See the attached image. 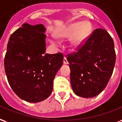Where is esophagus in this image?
I'll list each match as a JSON object with an SVG mask.
<instances>
[{
  "instance_id": "obj_1",
  "label": "esophagus",
  "mask_w": 122,
  "mask_h": 122,
  "mask_svg": "<svg viewBox=\"0 0 122 122\" xmlns=\"http://www.w3.org/2000/svg\"><path fill=\"white\" fill-rule=\"evenodd\" d=\"M63 62H64V64H68V62H67V58L66 57L64 58V60H63Z\"/></svg>"
}]
</instances>
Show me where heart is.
<instances>
[{
	"label": "heart",
	"instance_id": "obj_1",
	"mask_svg": "<svg viewBox=\"0 0 122 122\" xmlns=\"http://www.w3.org/2000/svg\"><path fill=\"white\" fill-rule=\"evenodd\" d=\"M91 32V26L88 23L77 22L70 24L64 28L56 30V36L60 40L69 38L68 46L70 50L75 51L86 40ZM50 42L53 45H57L55 37L50 38Z\"/></svg>",
	"mask_w": 122,
	"mask_h": 122
}]
</instances>
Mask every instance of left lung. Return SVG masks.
Wrapping results in <instances>:
<instances>
[{"mask_svg": "<svg viewBox=\"0 0 122 122\" xmlns=\"http://www.w3.org/2000/svg\"><path fill=\"white\" fill-rule=\"evenodd\" d=\"M67 60L73 91L82 97H94L105 88L112 74L116 62L113 40L107 31L97 28Z\"/></svg>", "mask_w": 122, "mask_h": 122, "instance_id": "1", "label": "left lung"}]
</instances>
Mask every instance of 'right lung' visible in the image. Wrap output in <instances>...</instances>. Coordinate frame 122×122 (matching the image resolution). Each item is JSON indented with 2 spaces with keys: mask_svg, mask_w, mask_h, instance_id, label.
I'll return each instance as SVG.
<instances>
[{
  "mask_svg": "<svg viewBox=\"0 0 122 122\" xmlns=\"http://www.w3.org/2000/svg\"><path fill=\"white\" fill-rule=\"evenodd\" d=\"M45 31L42 24L26 23L11 34L7 45L4 68L9 84L19 97L30 103L50 96L63 64L62 53L45 54Z\"/></svg>",
  "mask_w": 122,
  "mask_h": 122,
  "instance_id": "obj_1",
  "label": "right lung"
}]
</instances>
